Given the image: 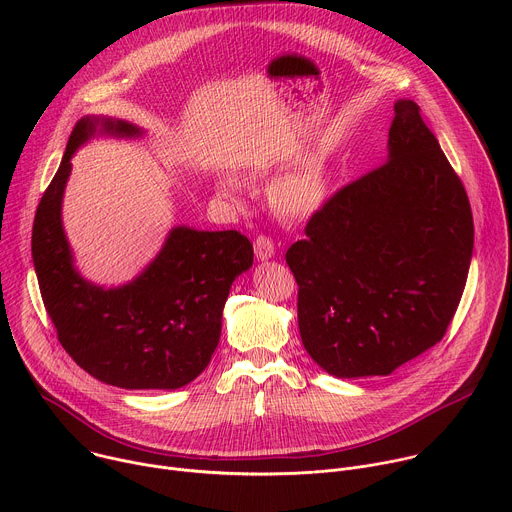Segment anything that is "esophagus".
<instances>
[{"label": "esophagus", "instance_id": "1", "mask_svg": "<svg viewBox=\"0 0 512 512\" xmlns=\"http://www.w3.org/2000/svg\"><path fill=\"white\" fill-rule=\"evenodd\" d=\"M275 255V243L271 237H265V235H259L255 239V257L259 261H267Z\"/></svg>", "mask_w": 512, "mask_h": 512}]
</instances>
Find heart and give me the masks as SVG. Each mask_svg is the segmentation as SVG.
Here are the masks:
<instances>
[{
  "instance_id": "b5f03b06",
  "label": "heart",
  "mask_w": 512,
  "mask_h": 512,
  "mask_svg": "<svg viewBox=\"0 0 512 512\" xmlns=\"http://www.w3.org/2000/svg\"><path fill=\"white\" fill-rule=\"evenodd\" d=\"M218 188L229 196L239 194V184L231 178H223ZM271 200L277 212L291 221L312 218L328 200V176L324 166L318 160H310L289 170L273 184Z\"/></svg>"
}]
</instances>
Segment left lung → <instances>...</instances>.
Masks as SVG:
<instances>
[{
    "label": "left lung",
    "instance_id": "obj_1",
    "mask_svg": "<svg viewBox=\"0 0 512 512\" xmlns=\"http://www.w3.org/2000/svg\"><path fill=\"white\" fill-rule=\"evenodd\" d=\"M387 150L285 253L304 348L338 379L391 375L440 342L470 269L466 190L411 99L395 103Z\"/></svg>",
    "mask_w": 512,
    "mask_h": 512
}]
</instances>
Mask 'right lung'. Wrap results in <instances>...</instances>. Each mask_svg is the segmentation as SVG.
<instances>
[{"label":"right lung","mask_w":512,"mask_h":512,"mask_svg":"<svg viewBox=\"0 0 512 512\" xmlns=\"http://www.w3.org/2000/svg\"><path fill=\"white\" fill-rule=\"evenodd\" d=\"M143 133L105 115L77 123L36 210L32 259L58 340L81 369L121 389L172 391L208 367L231 285L253 265V245L237 231L178 225L131 281L103 287L81 275L62 227L70 160L95 135L131 139Z\"/></svg>","instance_id":"right-lung-1"}]
</instances>
